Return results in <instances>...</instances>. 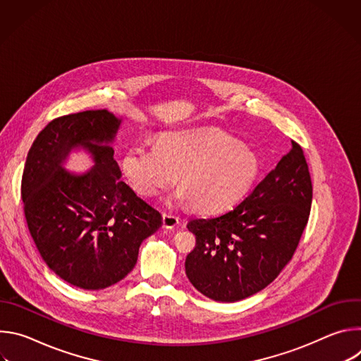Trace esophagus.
<instances>
[{
	"label": "esophagus",
	"mask_w": 361,
	"mask_h": 361,
	"mask_svg": "<svg viewBox=\"0 0 361 361\" xmlns=\"http://www.w3.org/2000/svg\"><path fill=\"white\" fill-rule=\"evenodd\" d=\"M180 223L178 217L174 216V214H170V213H164L163 214V227L167 228V230H171L174 227H177Z\"/></svg>",
	"instance_id": "34e87169"
}]
</instances>
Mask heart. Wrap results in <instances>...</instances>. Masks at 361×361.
I'll return each instance as SVG.
<instances>
[{
  "mask_svg": "<svg viewBox=\"0 0 361 361\" xmlns=\"http://www.w3.org/2000/svg\"><path fill=\"white\" fill-rule=\"evenodd\" d=\"M121 170L131 187L145 197L161 194L180 176L176 202L191 201L200 213H219L251 190L260 174V160L221 131L180 130L163 134L157 145L130 147Z\"/></svg>",
  "mask_w": 361,
  "mask_h": 361,
  "instance_id": "heart-1",
  "label": "heart"
}]
</instances>
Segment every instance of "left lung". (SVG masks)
<instances>
[{
    "mask_svg": "<svg viewBox=\"0 0 361 361\" xmlns=\"http://www.w3.org/2000/svg\"><path fill=\"white\" fill-rule=\"evenodd\" d=\"M313 200L301 147L291 141L252 192L212 219H192L195 247L185 259L190 283L205 297L233 302L266 288L288 264Z\"/></svg>",
    "mask_w": 361,
    "mask_h": 361,
    "instance_id": "1",
    "label": "left lung"
}]
</instances>
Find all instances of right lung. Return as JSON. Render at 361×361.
<instances>
[{
    "label": "right lung",
    "instance_id": "1",
    "mask_svg": "<svg viewBox=\"0 0 361 361\" xmlns=\"http://www.w3.org/2000/svg\"><path fill=\"white\" fill-rule=\"evenodd\" d=\"M120 126L107 110L56 118L37 135L24 167V213L41 259L84 290L123 280L141 243L163 224L161 214L121 181L113 148ZM81 149L94 166L71 173L65 163Z\"/></svg>",
    "mask_w": 361,
    "mask_h": 361
}]
</instances>
